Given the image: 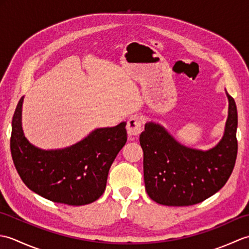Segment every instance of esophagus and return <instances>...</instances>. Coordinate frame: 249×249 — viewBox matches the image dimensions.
Wrapping results in <instances>:
<instances>
[{
    "label": "esophagus",
    "instance_id": "esophagus-1",
    "mask_svg": "<svg viewBox=\"0 0 249 249\" xmlns=\"http://www.w3.org/2000/svg\"><path fill=\"white\" fill-rule=\"evenodd\" d=\"M126 128H127V134L130 137L138 136L142 129V121L138 116H133V118H130L128 120Z\"/></svg>",
    "mask_w": 249,
    "mask_h": 249
}]
</instances>
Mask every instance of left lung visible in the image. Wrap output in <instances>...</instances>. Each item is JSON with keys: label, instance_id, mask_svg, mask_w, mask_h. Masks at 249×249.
Masks as SVG:
<instances>
[{"label": "left lung", "instance_id": "8db88e82", "mask_svg": "<svg viewBox=\"0 0 249 249\" xmlns=\"http://www.w3.org/2000/svg\"><path fill=\"white\" fill-rule=\"evenodd\" d=\"M228 97L224 136L206 151L188 147L155 122H147L140 135L147 195L155 202L187 206L202 202L224 186L233 170L237 154V110Z\"/></svg>", "mask_w": 249, "mask_h": 249}]
</instances>
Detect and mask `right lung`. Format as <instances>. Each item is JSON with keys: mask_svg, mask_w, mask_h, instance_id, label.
Masks as SVG:
<instances>
[{"mask_svg": "<svg viewBox=\"0 0 249 249\" xmlns=\"http://www.w3.org/2000/svg\"><path fill=\"white\" fill-rule=\"evenodd\" d=\"M21 97L12 122L10 151L19 176L32 192L57 203L84 205L106 189L109 169L127 141L126 122L96 128L64 149L43 150L25 138Z\"/></svg>", "mask_w": 249, "mask_h": 249, "instance_id": "right-lung-1", "label": "right lung"}]
</instances>
